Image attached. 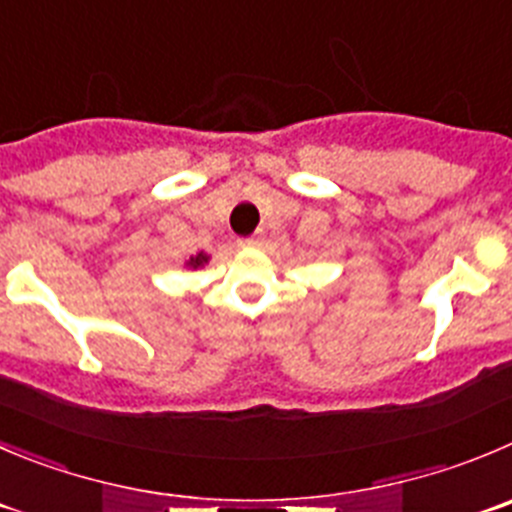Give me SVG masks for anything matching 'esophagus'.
Here are the masks:
<instances>
[{"label":"esophagus","mask_w":512,"mask_h":512,"mask_svg":"<svg viewBox=\"0 0 512 512\" xmlns=\"http://www.w3.org/2000/svg\"><path fill=\"white\" fill-rule=\"evenodd\" d=\"M238 243H241V246H246V248H253V246H259V238H256V236H248V238H241V241H238Z\"/></svg>","instance_id":"34e87169"}]
</instances>
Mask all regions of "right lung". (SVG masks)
I'll return each instance as SVG.
<instances>
[{"mask_svg": "<svg viewBox=\"0 0 512 512\" xmlns=\"http://www.w3.org/2000/svg\"><path fill=\"white\" fill-rule=\"evenodd\" d=\"M208 261H211V256H208V253H196V256H191V259L186 261V266L188 269H201V266H206Z\"/></svg>", "mask_w": 512, "mask_h": 512, "instance_id": "right-lung-1", "label": "right lung"}]
</instances>
